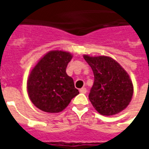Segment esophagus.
<instances>
[{"mask_svg": "<svg viewBox=\"0 0 149 149\" xmlns=\"http://www.w3.org/2000/svg\"><path fill=\"white\" fill-rule=\"evenodd\" d=\"M80 92H81V93H87V89L85 88H81V89H80Z\"/></svg>", "mask_w": 149, "mask_h": 149, "instance_id": "obj_1", "label": "esophagus"}]
</instances>
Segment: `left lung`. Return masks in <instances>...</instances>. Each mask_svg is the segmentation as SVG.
Listing matches in <instances>:
<instances>
[{"label":"left lung","mask_w":149,"mask_h":149,"mask_svg":"<svg viewBox=\"0 0 149 149\" xmlns=\"http://www.w3.org/2000/svg\"><path fill=\"white\" fill-rule=\"evenodd\" d=\"M93 69L94 83L88 98L101 115L112 116L128 106L133 94V85L128 74L115 60L100 56H84Z\"/></svg>","instance_id":"8db88e82"}]
</instances>
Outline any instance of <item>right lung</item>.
<instances>
[{
    "mask_svg": "<svg viewBox=\"0 0 149 149\" xmlns=\"http://www.w3.org/2000/svg\"><path fill=\"white\" fill-rule=\"evenodd\" d=\"M72 56L64 51H50L33 68L28 80L29 97L44 112L56 113L65 109L79 94L66 68Z\"/></svg>",
    "mask_w": 149,
    "mask_h": 149,
    "instance_id": "add662e5",
    "label": "right lung"
}]
</instances>
